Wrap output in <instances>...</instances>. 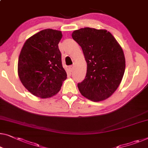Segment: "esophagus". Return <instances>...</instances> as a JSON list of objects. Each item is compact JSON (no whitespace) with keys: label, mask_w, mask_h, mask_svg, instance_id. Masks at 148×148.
I'll return each instance as SVG.
<instances>
[{"label":"esophagus","mask_w":148,"mask_h":148,"mask_svg":"<svg viewBox=\"0 0 148 148\" xmlns=\"http://www.w3.org/2000/svg\"><path fill=\"white\" fill-rule=\"evenodd\" d=\"M69 69L71 71V72H73V69H74V66L73 65L69 66Z\"/></svg>","instance_id":"34e87169"}]
</instances>
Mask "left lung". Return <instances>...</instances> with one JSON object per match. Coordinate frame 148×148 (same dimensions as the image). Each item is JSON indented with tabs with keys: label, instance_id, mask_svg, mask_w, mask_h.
Returning a JSON list of instances; mask_svg holds the SVG:
<instances>
[{
	"label": "left lung",
	"instance_id": "8db88e82",
	"mask_svg": "<svg viewBox=\"0 0 148 148\" xmlns=\"http://www.w3.org/2000/svg\"><path fill=\"white\" fill-rule=\"evenodd\" d=\"M72 37L82 49L87 64L79 91L93 101L110 97L120 84L125 68L123 50L110 32L93 28L73 31Z\"/></svg>",
	"mask_w": 148,
	"mask_h": 148
}]
</instances>
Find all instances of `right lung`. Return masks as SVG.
<instances>
[{
	"label": "right lung",
	"instance_id": "right-lung-1",
	"mask_svg": "<svg viewBox=\"0 0 148 148\" xmlns=\"http://www.w3.org/2000/svg\"><path fill=\"white\" fill-rule=\"evenodd\" d=\"M61 38V31L44 29L28 38L21 49L18 77L25 88L37 97L55 95L67 79L58 46Z\"/></svg>",
	"mask_w": 148,
	"mask_h": 148
}]
</instances>
